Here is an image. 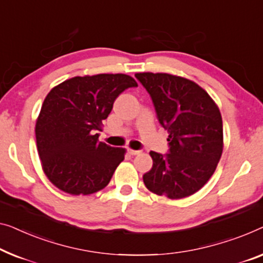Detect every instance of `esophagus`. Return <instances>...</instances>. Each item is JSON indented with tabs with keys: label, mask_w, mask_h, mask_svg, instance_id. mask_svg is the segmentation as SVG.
<instances>
[{
	"label": "esophagus",
	"mask_w": 263,
	"mask_h": 263,
	"mask_svg": "<svg viewBox=\"0 0 263 263\" xmlns=\"http://www.w3.org/2000/svg\"><path fill=\"white\" fill-rule=\"evenodd\" d=\"M127 152L132 156H136V155H139L142 151H140V150H133V148H127Z\"/></svg>",
	"instance_id": "esophagus-1"
}]
</instances>
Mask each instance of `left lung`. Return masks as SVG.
<instances>
[{
  "label": "left lung",
  "instance_id": "1",
  "mask_svg": "<svg viewBox=\"0 0 263 263\" xmlns=\"http://www.w3.org/2000/svg\"><path fill=\"white\" fill-rule=\"evenodd\" d=\"M150 94L159 124L169 132V152L151 151L154 164L143 176L145 186L179 199L195 194L216 170L223 150L222 117L204 89L166 73L135 76Z\"/></svg>",
  "mask_w": 263,
  "mask_h": 263
}]
</instances>
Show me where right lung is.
<instances>
[{"label":"right lung","mask_w":263,"mask_h":263,"mask_svg":"<svg viewBox=\"0 0 263 263\" xmlns=\"http://www.w3.org/2000/svg\"><path fill=\"white\" fill-rule=\"evenodd\" d=\"M126 74L74 77L47 94L35 126L42 169L70 195L104 189L126 150L99 142L103 121L120 93L137 87Z\"/></svg>","instance_id":"obj_1"}]
</instances>
